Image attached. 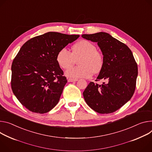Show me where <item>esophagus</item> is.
<instances>
[{"label":"esophagus","instance_id":"34e87169","mask_svg":"<svg viewBox=\"0 0 152 152\" xmlns=\"http://www.w3.org/2000/svg\"><path fill=\"white\" fill-rule=\"evenodd\" d=\"M77 80H78V79H72V78H70V79H68V81L69 82H76V81H77Z\"/></svg>","mask_w":152,"mask_h":152}]
</instances>
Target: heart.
<instances>
[{
    "mask_svg": "<svg viewBox=\"0 0 152 152\" xmlns=\"http://www.w3.org/2000/svg\"><path fill=\"white\" fill-rule=\"evenodd\" d=\"M97 50V47L90 41L82 40L73 47L72 53L66 48L60 50L56 61L61 68L66 69L79 58V66L68 68L65 75L72 78H88L93 73H99L103 66V57Z\"/></svg>",
    "mask_w": 152,
    "mask_h": 152,
    "instance_id": "heart-1",
    "label": "heart"
}]
</instances>
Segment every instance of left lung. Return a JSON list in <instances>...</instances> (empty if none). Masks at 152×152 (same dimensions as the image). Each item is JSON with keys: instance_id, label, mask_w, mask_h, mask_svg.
Wrapping results in <instances>:
<instances>
[{"instance_id": "8db88e82", "label": "left lung", "mask_w": 152, "mask_h": 152, "mask_svg": "<svg viewBox=\"0 0 152 152\" xmlns=\"http://www.w3.org/2000/svg\"><path fill=\"white\" fill-rule=\"evenodd\" d=\"M82 37L98 43L104 64L96 81L105 80L101 85L90 82L83 92L84 99L96 112L113 113L132 98L135 90L137 65L133 53L126 44L107 33Z\"/></svg>"}]
</instances>
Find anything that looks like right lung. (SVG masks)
Instances as JSON below:
<instances>
[{"mask_svg": "<svg viewBox=\"0 0 152 152\" xmlns=\"http://www.w3.org/2000/svg\"><path fill=\"white\" fill-rule=\"evenodd\" d=\"M79 37L48 32L20 48L12 63L11 85L14 94L30 111L45 113L58 103L67 80L57 62V54Z\"/></svg>", "mask_w": 152, "mask_h": 152, "instance_id": "add662e5", "label": "right lung"}]
</instances>
